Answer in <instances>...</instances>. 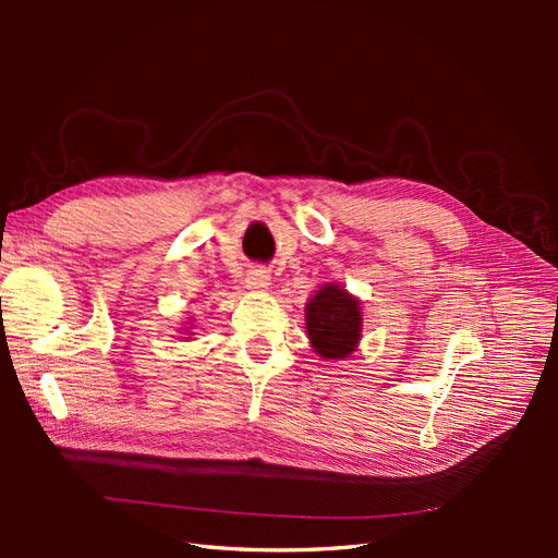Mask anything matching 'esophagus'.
I'll return each instance as SVG.
<instances>
[{"label":"esophagus","instance_id":"esophagus-1","mask_svg":"<svg viewBox=\"0 0 558 558\" xmlns=\"http://www.w3.org/2000/svg\"><path fill=\"white\" fill-rule=\"evenodd\" d=\"M246 286L251 291H265L269 286V272L265 267H253L246 275Z\"/></svg>","mask_w":558,"mask_h":558}]
</instances>
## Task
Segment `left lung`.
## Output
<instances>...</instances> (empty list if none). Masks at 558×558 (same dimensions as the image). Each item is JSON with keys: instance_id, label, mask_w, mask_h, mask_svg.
Masks as SVG:
<instances>
[{"instance_id": "obj_1", "label": "left lung", "mask_w": 558, "mask_h": 558, "mask_svg": "<svg viewBox=\"0 0 558 558\" xmlns=\"http://www.w3.org/2000/svg\"><path fill=\"white\" fill-rule=\"evenodd\" d=\"M305 312L310 340L318 356L342 361L356 351L363 324L356 298H351L340 286L328 283L316 291Z\"/></svg>"}]
</instances>
